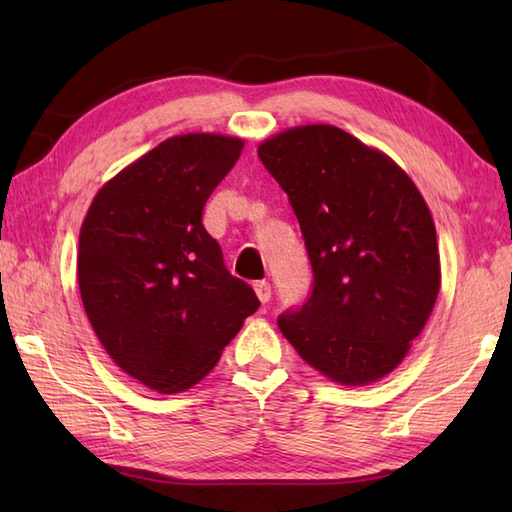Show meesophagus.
<instances>
[{"instance_id":"1","label":"esophagus","mask_w":512,"mask_h":512,"mask_svg":"<svg viewBox=\"0 0 512 512\" xmlns=\"http://www.w3.org/2000/svg\"><path fill=\"white\" fill-rule=\"evenodd\" d=\"M255 292H257L259 301L268 303V301H270V295H273V288H270L268 281H257V284H255Z\"/></svg>"}]
</instances>
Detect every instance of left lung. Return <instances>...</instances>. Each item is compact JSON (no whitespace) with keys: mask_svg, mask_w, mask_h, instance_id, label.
<instances>
[{"mask_svg":"<svg viewBox=\"0 0 512 512\" xmlns=\"http://www.w3.org/2000/svg\"><path fill=\"white\" fill-rule=\"evenodd\" d=\"M257 154L288 193L314 277L303 306L277 319L281 334L336 383L387 376L438 299L427 202L394 160L332 125L288 129Z\"/></svg>","mask_w":512,"mask_h":512,"instance_id":"1","label":"left lung"}]
</instances>
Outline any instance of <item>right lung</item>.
<instances>
[{
    "mask_svg": "<svg viewBox=\"0 0 512 512\" xmlns=\"http://www.w3.org/2000/svg\"><path fill=\"white\" fill-rule=\"evenodd\" d=\"M242 140L169 138L96 193L79 235V290L114 363L160 394L193 387L257 312L224 266L202 209Z\"/></svg>",
    "mask_w": 512,
    "mask_h": 512,
    "instance_id": "add662e5",
    "label": "right lung"
}]
</instances>
